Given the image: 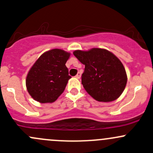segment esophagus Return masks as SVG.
<instances>
[{
	"mask_svg": "<svg viewBox=\"0 0 153 153\" xmlns=\"http://www.w3.org/2000/svg\"><path fill=\"white\" fill-rule=\"evenodd\" d=\"M81 72H78V73H77V75H75V78H81Z\"/></svg>",
	"mask_w": 153,
	"mask_h": 153,
	"instance_id": "obj_1",
	"label": "esophagus"
}]
</instances>
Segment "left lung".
I'll return each mask as SVG.
<instances>
[{"instance_id": "1", "label": "left lung", "mask_w": 153, "mask_h": 153, "mask_svg": "<svg viewBox=\"0 0 153 153\" xmlns=\"http://www.w3.org/2000/svg\"><path fill=\"white\" fill-rule=\"evenodd\" d=\"M73 54L85 65L81 83L94 99L109 102L121 95L127 77L122 63L115 55L98 48L76 50Z\"/></svg>"}]
</instances>
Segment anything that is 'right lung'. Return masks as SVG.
<instances>
[{"label": "right lung", "instance_id": "right-lung-1", "mask_svg": "<svg viewBox=\"0 0 153 153\" xmlns=\"http://www.w3.org/2000/svg\"><path fill=\"white\" fill-rule=\"evenodd\" d=\"M70 54L54 49L40 56L29 70L26 84L29 95L40 103H52L71 78L65 64Z\"/></svg>", "mask_w": 153, "mask_h": 153}]
</instances>
